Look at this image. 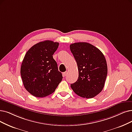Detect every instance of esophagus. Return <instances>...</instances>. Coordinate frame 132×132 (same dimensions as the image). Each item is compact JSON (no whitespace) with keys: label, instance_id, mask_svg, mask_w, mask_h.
I'll return each instance as SVG.
<instances>
[{"label":"esophagus","instance_id":"1","mask_svg":"<svg viewBox=\"0 0 132 132\" xmlns=\"http://www.w3.org/2000/svg\"><path fill=\"white\" fill-rule=\"evenodd\" d=\"M68 71H65V72H64V73H63V76H66L67 75H68Z\"/></svg>","mask_w":132,"mask_h":132}]
</instances>
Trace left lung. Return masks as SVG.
<instances>
[{
	"instance_id": "1",
	"label": "left lung",
	"mask_w": 132,
	"mask_h": 132,
	"mask_svg": "<svg viewBox=\"0 0 132 132\" xmlns=\"http://www.w3.org/2000/svg\"><path fill=\"white\" fill-rule=\"evenodd\" d=\"M71 52L76 61L78 77L71 84L73 91L82 97L90 98L101 92L107 75V64L102 52L86 42L70 45Z\"/></svg>"
}]
</instances>
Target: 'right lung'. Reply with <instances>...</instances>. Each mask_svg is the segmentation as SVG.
I'll list each match as a JSON object with an SVG mask.
<instances>
[{
  "label": "right lung",
  "mask_w": 132,
  "mask_h": 132,
  "mask_svg": "<svg viewBox=\"0 0 132 132\" xmlns=\"http://www.w3.org/2000/svg\"><path fill=\"white\" fill-rule=\"evenodd\" d=\"M58 42L45 40L36 44L26 52L20 68L26 90L33 96L43 97L53 93L63 76L53 55Z\"/></svg>",
  "instance_id": "1"
}]
</instances>
